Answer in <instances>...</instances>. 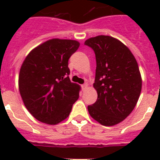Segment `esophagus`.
I'll return each instance as SVG.
<instances>
[{"label": "esophagus", "mask_w": 160, "mask_h": 160, "mask_svg": "<svg viewBox=\"0 0 160 160\" xmlns=\"http://www.w3.org/2000/svg\"><path fill=\"white\" fill-rule=\"evenodd\" d=\"M87 87H88V85L86 83V84H83L82 85V90H85L86 89H87Z\"/></svg>", "instance_id": "34e87169"}]
</instances>
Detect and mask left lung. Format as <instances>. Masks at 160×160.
<instances>
[{
  "label": "left lung",
  "instance_id": "obj_1",
  "mask_svg": "<svg viewBox=\"0 0 160 160\" xmlns=\"http://www.w3.org/2000/svg\"><path fill=\"white\" fill-rule=\"evenodd\" d=\"M85 45L96 57L93 87L98 98L87 107L89 114L102 125H117L132 112L140 95L142 77L136 59L128 46L111 36L90 38Z\"/></svg>",
  "mask_w": 160,
  "mask_h": 160
}]
</instances>
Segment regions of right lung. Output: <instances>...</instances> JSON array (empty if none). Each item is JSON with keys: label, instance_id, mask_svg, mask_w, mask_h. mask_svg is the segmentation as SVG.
Segmentation results:
<instances>
[{"label": "right lung", "instance_id": "add662e5", "mask_svg": "<svg viewBox=\"0 0 160 160\" xmlns=\"http://www.w3.org/2000/svg\"><path fill=\"white\" fill-rule=\"evenodd\" d=\"M80 43L49 39L32 49L20 69L18 87L29 112L40 122L56 125L66 119L81 87L70 82L68 60Z\"/></svg>", "mask_w": 160, "mask_h": 160}]
</instances>
